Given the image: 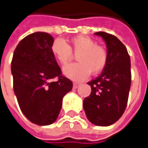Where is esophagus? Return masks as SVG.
Masks as SVG:
<instances>
[{
    "mask_svg": "<svg viewBox=\"0 0 148 148\" xmlns=\"http://www.w3.org/2000/svg\"><path fill=\"white\" fill-rule=\"evenodd\" d=\"M80 86H81V84H79V83H74V84H73V88L77 89Z\"/></svg>",
    "mask_w": 148,
    "mask_h": 148,
    "instance_id": "esophagus-1",
    "label": "esophagus"
}]
</instances>
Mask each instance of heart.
<instances>
[{"instance_id": "obj_1", "label": "heart", "mask_w": 148, "mask_h": 148, "mask_svg": "<svg viewBox=\"0 0 148 148\" xmlns=\"http://www.w3.org/2000/svg\"><path fill=\"white\" fill-rule=\"evenodd\" d=\"M51 52L60 64L66 66L77 54L78 62L66 66L63 72L75 81L87 78L90 72L97 74L105 68L108 62V53L103 47L96 45L92 38L77 36L70 39L69 43L62 38H57L51 45Z\"/></svg>"}]
</instances>
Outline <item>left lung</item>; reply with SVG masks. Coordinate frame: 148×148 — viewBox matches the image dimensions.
<instances>
[{
    "label": "left lung",
    "instance_id": "left-lung-1",
    "mask_svg": "<svg viewBox=\"0 0 148 148\" xmlns=\"http://www.w3.org/2000/svg\"><path fill=\"white\" fill-rule=\"evenodd\" d=\"M107 46L108 62L102 73L89 82L91 92L83 100L90 122L110 126L120 119L126 109L131 86V62L126 47L114 35L96 32Z\"/></svg>",
    "mask_w": 148,
    "mask_h": 148
}]
</instances>
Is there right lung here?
<instances>
[{
    "mask_svg": "<svg viewBox=\"0 0 148 148\" xmlns=\"http://www.w3.org/2000/svg\"><path fill=\"white\" fill-rule=\"evenodd\" d=\"M53 38L36 32L24 38L11 61L14 94L22 113L38 125L56 121L63 96L72 89V82L62 74L52 52ZM58 78L56 82L51 79Z\"/></svg>",
    "mask_w": 148,
    "mask_h": 148,
    "instance_id": "obj_1",
    "label": "right lung"
}]
</instances>
